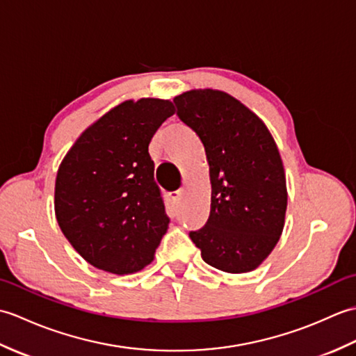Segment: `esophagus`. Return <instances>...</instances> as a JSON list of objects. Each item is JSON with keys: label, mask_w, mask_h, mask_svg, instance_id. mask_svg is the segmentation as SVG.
Wrapping results in <instances>:
<instances>
[{"label": "esophagus", "mask_w": 356, "mask_h": 356, "mask_svg": "<svg viewBox=\"0 0 356 356\" xmlns=\"http://www.w3.org/2000/svg\"><path fill=\"white\" fill-rule=\"evenodd\" d=\"M182 194H184V191H182V190H176V191H171V193H170L171 199H172L174 202H179V200H180V197H182Z\"/></svg>", "instance_id": "34e87169"}]
</instances>
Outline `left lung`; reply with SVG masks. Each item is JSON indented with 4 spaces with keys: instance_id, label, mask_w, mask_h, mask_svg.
<instances>
[{
    "instance_id": "left-lung-1",
    "label": "left lung",
    "mask_w": 356,
    "mask_h": 356,
    "mask_svg": "<svg viewBox=\"0 0 356 356\" xmlns=\"http://www.w3.org/2000/svg\"><path fill=\"white\" fill-rule=\"evenodd\" d=\"M172 102L205 147L213 188L208 220L190 238L209 266L254 270L284 226L286 177L275 142L251 110L218 90H193Z\"/></svg>"
}]
</instances>
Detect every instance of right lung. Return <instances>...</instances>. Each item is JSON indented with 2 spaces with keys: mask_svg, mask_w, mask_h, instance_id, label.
<instances>
[{
  "mask_svg": "<svg viewBox=\"0 0 356 356\" xmlns=\"http://www.w3.org/2000/svg\"><path fill=\"white\" fill-rule=\"evenodd\" d=\"M171 115L163 99L120 104L81 134L59 166V228L97 269L124 275L153 261L170 217L148 145Z\"/></svg>",
  "mask_w": 356,
  "mask_h": 356,
  "instance_id": "add662e5",
  "label": "right lung"
}]
</instances>
